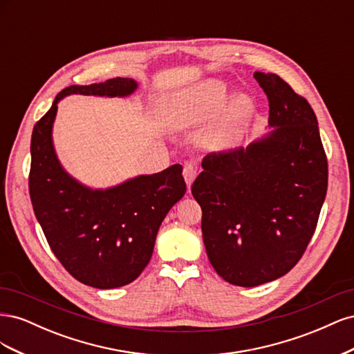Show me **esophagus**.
<instances>
[{
  "label": "esophagus",
  "mask_w": 354,
  "mask_h": 354,
  "mask_svg": "<svg viewBox=\"0 0 354 354\" xmlns=\"http://www.w3.org/2000/svg\"><path fill=\"white\" fill-rule=\"evenodd\" d=\"M196 176H198V167H195L194 164H186L183 168V177H185V181H186L189 189H190L192 183L195 181Z\"/></svg>",
  "instance_id": "34e87169"
}]
</instances>
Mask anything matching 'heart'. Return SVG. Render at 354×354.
Here are the masks:
<instances>
[{"instance_id": "heart-1", "label": "heart", "mask_w": 354, "mask_h": 354, "mask_svg": "<svg viewBox=\"0 0 354 354\" xmlns=\"http://www.w3.org/2000/svg\"><path fill=\"white\" fill-rule=\"evenodd\" d=\"M230 95L223 81H205L171 97L164 106L165 121L174 130H186L212 118L198 136V145L209 152H226L243 140L257 113L251 95Z\"/></svg>"}]
</instances>
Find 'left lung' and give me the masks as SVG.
Listing matches in <instances>:
<instances>
[{
    "instance_id": "obj_1",
    "label": "left lung",
    "mask_w": 354,
    "mask_h": 354,
    "mask_svg": "<svg viewBox=\"0 0 354 354\" xmlns=\"http://www.w3.org/2000/svg\"><path fill=\"white\" fill-rule=\"evenodd\" d=\"M272 130L246 147L209 153L192 185L209 263L224 281L259 286L286 274L317 226L328 160L316 115L276 73L255 72Z\"/></svg>"
}]
</instances>
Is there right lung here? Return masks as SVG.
<instances>
[{
  "label": "right lung",
  "mask_w": 354,
  "mask_h": 354,
  "mask_svg": "<svg viewBox=\"0 0 354 354\" xmlns=\"http://www.w3.org/2000/svg\"><path fill=\"white\" fill-rule=\"evenodd\" d=\"M138 84L112 78L62 90L35 124L30 140L29 195L51 251L75 279L112 289L137 279L151 261L160 223L186 194L176 164L108 189H91L69 176L53 145L57 103L71 94L127 97Z\"/></svg>",
  "instance_id": "right-lung-1"
}]
</instances>
